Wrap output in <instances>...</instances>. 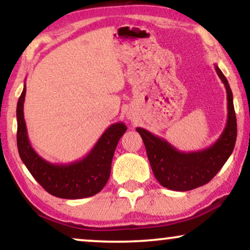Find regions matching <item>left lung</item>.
Returning a JSON list of instances; mask_svg holds the SVG:
<instances>
[{
    "instance_id": "left-lung-1",
    "label": "left lung",
    "mask_w": 250,
    "mask_h": 250,
    "mask_svg": "<svg viewBox=\"0 0 250 250\" xmlns=\"http://www.w3.org/2000/svg\"><path fill=\"white\" fill-rule=\"evenodd\" d=\"M215 70L227 90L228 119L223 132L214 145L200 151L183 152L165 139L153 135L145 128H136L146 146L153 175L164 188L169 190L189 191L208 183L220 172L234 149L237 118L233 97L228 80L217 64H215Z\"/></svg>"
}]
</instances>
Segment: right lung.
<instances>
[{"mask_svg":"<svg viewBox=\"0 0 250 250\" xmlns=\"http://www.w3.org/2000/svg\"><path fill=\"white\" fill-rule=\"evenodd\" d=\"M26 85L17 104V146L19 156L34 179L50 194L63 199L92 197L104 189L111 170V162L119 139L126 132L124 123H116L105 129L101 138L84 158L69 164H52L43 159L27 135L23 119Z\"/></svg>","mask_w":250,"mask_h":250,"instance_id":"obj_1","label":"right lung"}]
</instances>
